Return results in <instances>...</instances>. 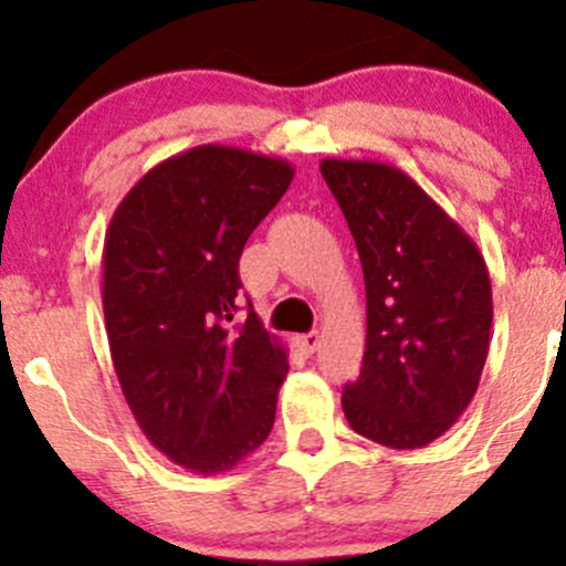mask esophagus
Returning a JSON list of instances; mask_svg holds the SVG:
<instances>
[{"label":"esophagus","instance_id":"obj_1","mask_svg":"<svg viewBox=\"0 0 566 566\" xmlns=\"http://www.w3.org/2000/svg\"><path fill=\"white\" fill-rule=\"evenodd\" d=\"M319 334L317 331H310V334H304V336H298V350L304 353V356H315V353L319 350Z\"/></svg>","mask_w":566,"mask_h":566}]
</instances>
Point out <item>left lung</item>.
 Wrapping results in <instances>:
<instances>
[{
    "label": "left lung",
    "mask_w": 566,
    "mask_h": 566,
    "mask_svg": "<svg viewBox=\"0 0 566 566\" xmlns=\"http://www.w3.org/2000/svg\"><path fill=\"white\" fill-rule=\"evenodd\" d=\"M356 241L367 287L361 375L347 424L389 449H421L471 405L490 350L493 293L476 243L408 175L378 161L319 164Z\"/></svg>",
    "instance_id": "left-lung-1"
}]
</instances>
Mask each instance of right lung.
Returning a JSON list of instances; mask_svg holds the SVG:
<instances>
[{
    "label": "right lung",
    "instance_id": "obj_1",
    "mask_svg": "<svg viewBox=\"0 0 566 566\" xmlns=\"http://www.w3.org/2000/svg\"><path fill=\"white\" fill-rule=\"evenodd\" d=\"M282 158L199 145L142 177L104 243L114 373L147 441L193 473L230 471L265 443L287 350L249 304L243 247L293 182Z\"/></svg>",
    "mask_w": 566,
    "mask_h": 566
}]
</instances>
